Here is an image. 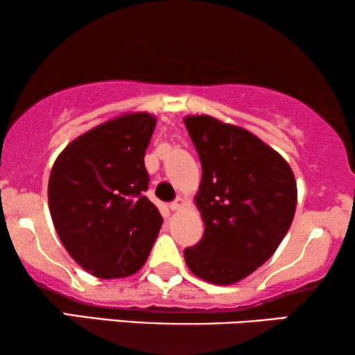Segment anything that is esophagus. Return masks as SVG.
<instances>
[{"label": "esophagus", "instance_id": "esophagus-1", "mask_svg": "<svg viewBox=\"0 0 355 355\" xmlns=\"http://www.w3.org/2000/svg\"><path fill=\"white\" fill-rule=\"evenodd\" d=\"M184 205H186V200H184L182 197H178L176 200L169 203V208H171V210L174 211V210H181V208H182Z\"/></svg>", "mask_w": 355, "mask_h": 355}]
</instances>
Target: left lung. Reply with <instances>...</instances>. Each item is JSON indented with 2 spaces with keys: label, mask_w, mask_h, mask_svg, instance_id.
Instances as JSON below:
<instances>
[{
  "label": "left lung",
  "mask_w": 355,
  "mask_h": 355,
  "mask_svg": "<svg viewBox=\"0 0 355 355\" xmlns=\"http://www.w3.org/2000/svg\"><path fill=\"white\" fill-rule=\"evenodd\" d=\"M202 163L196 196L205 231L184 250L189 270L213 284H234L278 249L297 205L294 173L281 155L213 116L184 118Z\"/></svg>",
  "instance_id": "left-lung-1"
}]
</instances>
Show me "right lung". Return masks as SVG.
Listing matches in <instances>:
<instances>
[{"instance_id": "1", "label": "right lung", "mask_w": 355, "mask_h": 355, "mask_svg": "<svg viewBox=\"0 0 355 355\" xmlns=\"http://www.w3.org/2000/svg\"><path fill=\"white\" fill-rule=\"evenodd\" d=\"M155 125L150 113L121 114L72 140L51 168L53 225L72 259L96 278L137 273L162 227L145 197L144 157Z\"/></svg>"}]
</instances>
